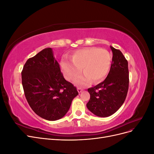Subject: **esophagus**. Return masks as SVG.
I'll return each instance as SVG.
<instances>
[{
  "label": "esophagus",
  "instance_id": "esophagus-1",
  "mask_svg": "<svg viewBox=\"0 0 154 154\" xmlns=\"http://www.w3.org/2000/svg\"><path fill=\"white\" fill-rule=\"evenodd\" d=\"M77 90H78V92H79V93H81L82 91H83V89H82V88H77Z\"/></svg>",
  "mask_w": 154,
  "mask_h": 154
}]
</instances>
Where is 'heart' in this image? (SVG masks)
<instances>
[{"label":"heart","mask_w":154,"mask_h":154,"mask_svg":"<svg viewBox=\"0 0 154 154\" xmlns=\"http://www.w3.org/2000/svg\"><path fill=\"white\" fill-rule=\"evenodd\" d=\"M112 63V56L109 51L97 48H89L76 51L72 60L63 58L60 66L64 76L71 80L82 72L84 74L78 77L75 84L85 87L91 80L97 82L103 79L109 72Z\"/></svg>","instance_id":"b5f03b06"}]
</instances>
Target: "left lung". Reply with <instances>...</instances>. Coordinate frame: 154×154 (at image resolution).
<instances>
[{"mask_svg": "<svg viewBox=\"0 0 154 154\" xmlns=\"http://www.w3.org/2000/svg\"><path fill=\"white\" fill-rule=\"evenodd\" d=\"M112 61L105 80L88 88L91 97L87 109L94 115L105 118L112 115L123 104L129 85L128 62L118 49L110 46Z\"/></svg>", "mask_w": 154, "mask_h": 154, "instance_id": "obj_1", "label": "left lung"}]
</instances>
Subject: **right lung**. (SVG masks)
<instances>
[{
	"instance_id": "obj_1",
	"label": "right lung",
	"mask_w": 154,
	"mask_h": 154,
	"mask_svg": "<svg viewBox=\"0 0 154 154\" xmlns=\"http://www.w3.org/2000/svg\"><path fill=\"white\" fill-rule=\"evenodd\" d=\"M22 83L32 110L48 121L63 118L78 94L76 88L65 80L51 48H45L27 60L22 71Z\"/></svg>"
}]
</instances>
